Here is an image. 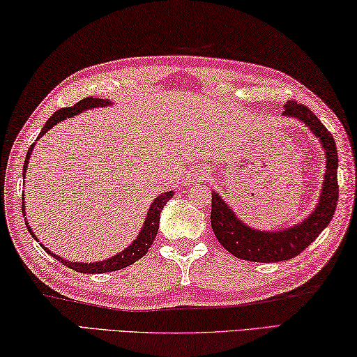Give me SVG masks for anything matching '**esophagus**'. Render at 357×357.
I'll use <instances>...</instances> for the list:
<instances>
[{
	"instance_id": "1",
	"label": "esophagus",
	"mask_w": 357,
	"mask_h": 357,
	"mask_svg": "<svg viewBox=\"0 0 357 357\" xmlns=\"http://www.w3.org/2000/svg\"><path fill=\"white\" fill-rule=\"evenodd\" d=\"M204 175H205V172L201 171V169H192V171L186 174V180H188V183H196L197 180L204 178Z\"/></svg>"
}]
</instances>
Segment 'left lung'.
<instances>
[{"mask_svg": "<svg viewBox=\"0 0 357 357\" xmlns=\"http://www.w3.org/2000/svg\"><path fill=\"white\" fill-rule=\"evenodd\" d=\"M284 108V116L304 123L320 141L324 150L326 171H324L320 197L312 213L301 222L279 230H261L243 222L220 192L211 191V229L218 241L236 259L273 264V261L296 257L328 227L339 202V185H337L339 156H337L333 135L307 106L289 100Z\"/></svg>", "mask_w": 357, "mask_h": 357, "instance_id": "left-lung-1", "label": "left lung"}]
</instances>
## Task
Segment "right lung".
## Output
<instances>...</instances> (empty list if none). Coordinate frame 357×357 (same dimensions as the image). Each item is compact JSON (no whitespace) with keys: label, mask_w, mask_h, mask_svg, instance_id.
Returning <instances> with one entry per match:
<instances>
[{"label":"right lung","mask_w":357,"mask_h":357,"mask_svg":"<svg viewBox=\"0 0 357 357\" xmlns=\"http://www.w3.org/2000/svg\"><path fill=\"white\" fill-rule=\"evenodd\" d=\"M112 102L111 100H105V98H93V97H87L83 98L81 102H78L77 105L73 106H68V108H62L58 109L54 112V114L48 119L47 123L43 125V128L40 130L39 137L37 139H40V137L47 133L48 130H52L56 123H59L62 121H66L67 117H73L77 114H81V112H84L87 109H93V108H105V106H111ZM36 142L33 146L29 147L28 153H26V158H24L23 162V177L24 174L28 171V165H29V158H31V153H33ZM175 191H166L160 195L158 197H155V201L150 204V208L146 215V220H144L142 227L139 230V234H137L136 238L131 241V245L127 246L116 255H112V257L106 259V260H98V261H92V264H84V261H72V260H67L64 257H59V255L53 254L50 251L48 248H45L40 243V246L45 249V251L54 257L56 260H59L62 265H66L67 268H70L73 271H78V273H87V274H98V273H109V271H117V270H122V268H127L128 265H133L136 260H139L141 257L146 255V252L149 251V248L152 246V243L155 240L156 234H158V229H160V215H161V210L165 208V205L169 202V199H172ZM24 196V195H23ZM22 211H23V216H24V224H26V227L29 230L31 236L36 241H39L37 238L36 234L33 232V229L29 227V222L26 220V213H24L23 205H24V197H22Z\"/></svg>","instance_id":"obj_1"}]
</instances>
